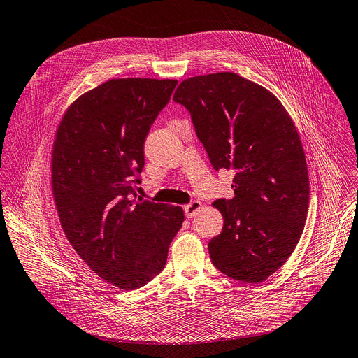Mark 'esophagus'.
<instances>
[{
	"label": "esophagus",
	"mask_w": 358,
	"mask_h": 358,
	"mask_svg": "<svg viewBox=\"0 0 358 358\" xmlns=\"http://www.w3.org/2000/svg\"><path fill=\"white\" fill-rule=\"evenodd\" d=\"M201 208H202V203H201L199 201L190 202L189 205L185 206V215H186V217H194V216L199 212Z\"/></svg>",
	"instance_id": "esophagus-1"
}]
</instances>
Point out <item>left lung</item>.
Instances as JSON below:
<instances>
[{"label":"left lung","mask_w":358,"mask_h":358,"mask_svg":"<svg viewBox=\"0 0 358 358\" xmlns=\"http://www.w3.org/2000/svg\"><path fill=\"white\" fill-rule=\"evenodd\" d=\"M173 100L192 116L212 166L234 171V198L212 203L224 229L208 250L228 277L257 284L278 271L304 231L310 179L299 134L268 89L236 73L195 76Z\"/></svg>","instance_id":"8db88e82"}]
</instances>
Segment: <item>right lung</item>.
I'll return each instance as SVG.
<instances>
[{"label":"right lung","mask_w":358,"mask_h":358,"mask_svg":"<svg viewBox=\"0 0 358 358\" xmlns=\"http://www.w3.org/2000/svg\"><path fill=\"white\" fill-rule=\"evenodd\" d=\"M178 85L172 78H112L77 97L51 150V190L74 251L100 278L137 289L164 268L185 219L180 206L137 198L143 143Z\"/></svg>","instance_id":"right-lung-1"}]
</instances>
